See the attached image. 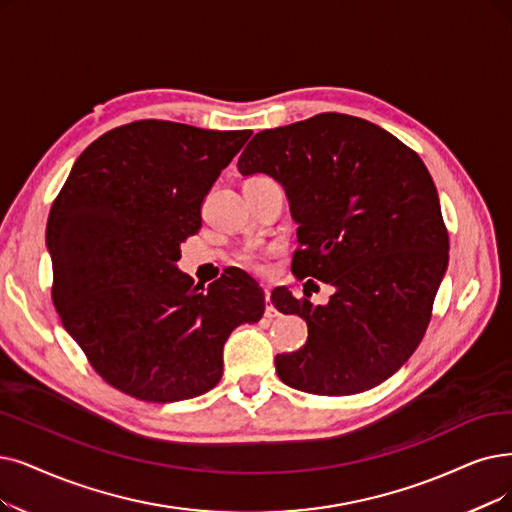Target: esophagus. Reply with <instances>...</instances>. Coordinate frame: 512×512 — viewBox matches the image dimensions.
Returning <instances> with one entry per match:
<instances>
[{
	"instance_id": "esophagus-1",
	"label": "esophagus",
	"mask_w": 512,
	"mask_h": 512,
	"mask_svg": "<svg viewBox=\"0 0 512 512\" xmlns=\"http://www.w3.org/2000/svg\"><path fill=\"white\" fill-rule=\"evenodd\" d=\"M264 300H267V309H264V315H267L269 319L277 317V311H275V306L271 304V288H264Z\"/></svg>"
}]
</instances>
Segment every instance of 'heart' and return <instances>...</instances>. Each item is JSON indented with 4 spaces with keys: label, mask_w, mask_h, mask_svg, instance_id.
I'll use <instances>...</instances> for the list:
<instances>
[{
    "label": "heart",
    "mask_w": 512,
    "mask_h": 512,
    "mask_svg": "<svg viewBox=\"0 0 512 512\" xmlns=\"http://www.w3.org/2000/svg\"><path fill=\"white\" fill-rule=\"evenodd\" d=\"M245 264H248V267H254V269H260V264L256 262V258L254 256H245Z\"/></svg>",
    "instance_id": "b5f03b06"
}]
</instances>
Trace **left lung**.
<instances>
[{"label":"left lung","mask_w":512,"mask_h":512,"mask_svg":"<svg viewBox=\"0 0 512 512\" xmlns=\"http://www.w3.org/2000/svg\"><path fill=\"white\" fill-rule=\"evenodd\" d=\"M237 168L279 182L298 224L294 275L336 290L327 304L273 290L279 313L309 325L302 349L275 357L281 382L342 397L391 378L418 349L449 260L422 159L372 121L321 113L258 132Z\"/></svg>","instance_id":"left-lung-1"}]
</instances>
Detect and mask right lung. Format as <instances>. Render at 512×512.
<instances>
[{
	"instance_id": "right-lung-1",
	"label": "right lung",
	"mask_w": 512,
	"mask_h": 512,
	"mask_svg": "<svg viewBox=\"0 0 512 512\" xmlns=\"http://www.w3.org/2000/svg\"><path fill=\"white\" fill-rule=\"evenodd\" d=\"M250 136L134 121L96 138L54 199L52 300L117 391L155 403L208 393L231 332L260 321L264 292L248 273L231 269L203 290L176 267L203 197Z\"/></svg>"
}]
</instances>
